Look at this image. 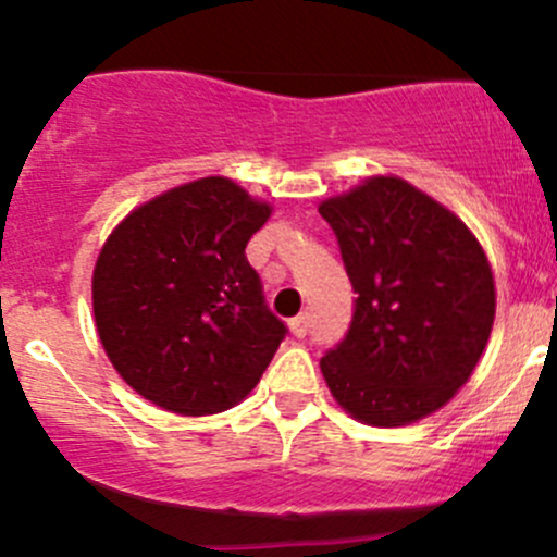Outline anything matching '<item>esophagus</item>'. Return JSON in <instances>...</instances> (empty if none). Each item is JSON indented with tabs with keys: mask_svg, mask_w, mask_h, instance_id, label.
I'll list each match as a JSON object with an SVG mask.
<instances>
[{
	"mask_svg": "<svg viewBox=\"0 0 557 557\" xmlns=\"http://www.w3.org/2000/svg\"><path fill=\"white\" fill-rule=\"evenodd\" d=\"M290 334H294V336H299V339H301V336H305L307 334V329H310V314H296V318L294 320H290Z\"/></svg>",
	"mask_w": 557,
	"mask_h": 557,
	"instance_id": "esophagus-1",
	"label": "esophagus"
}]
</instances>
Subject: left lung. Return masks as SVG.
I'll return each mask as SVG.
<instances>
[{"instance_id":"obj_1","label":"left lung","mask_w":557,"mask_h":557,"mask_svg":"<svg viewBox=\"0 0 557 557\" xmlns=\"http://www.w3.org/2000/svg\"><path fill=\"white\" fill-rule=\"evenodd\" d=\"M358 294L350 331L320 358L352 420L398 429L466 385L491 339L496 283L480 239L445 205L396 174L320 201Z\"/></svg>"}]
</instances>
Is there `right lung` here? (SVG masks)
I'll return each mask as SVG.
<instances>
[{"label":"right lung","mask_w":557,"mask_h":557,"mask_svg":"<svg viewBox=\"0 0 557 557\" xmlns=\"http://www.w3.org/2000/svg\"><path fill=\"white\" fill-rule=\"evenodd\" d=\"M272 215L234 180H190L134 207L94 267L97 334L123 383L183 418L237 407L285 336L245 247Z\"/></svg>","instance_id":"right-lung-1"}]
</instances>
